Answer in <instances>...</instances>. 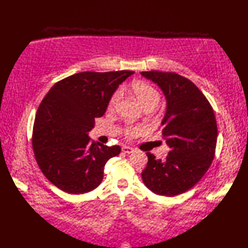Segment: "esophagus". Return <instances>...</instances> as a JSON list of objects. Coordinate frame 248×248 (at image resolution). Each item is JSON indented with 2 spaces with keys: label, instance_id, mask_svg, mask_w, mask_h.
<instances>
[{
  "label": "esophagus",
  "instance_id": "obj_1",
  "mask_svg": "<svg viewBox=\"0 0 248 248\" xmlns=\"http://www.w3.org/2000/svg\"><path fill=\"white\" fill-rule=\"evenodd\" d=\"M121 150H123V152H124V154H132L134 151L132 147H129V146H123L121 147Z\"/></svg>",
  "mask_w": 248,
  "mask_h": 248
}]
</instances>
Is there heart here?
I'll use <instances>...</instances> for the list:
<instances>
[{
  "instance_id": "b5f03b06",
  "label": "heart",
  "mask_w": 248,
  "mask_h": 248,
  "mask_svg": "<svg viewBox=\"0 0 248 248\" xmlns=\"http://www.w3.org/2000/svg\"><path fill=\"white\" fill-rule=\"evenodd\" d=\"M123 89H129L132 92L135 97L139 99V101L146 109H152L155 108L157 104L161 101V93L157 89L152 86L151 84L147 83L145 81H133L132 83L128 84V85L123 86ZM121 98V89H116L109 97L108 100V108H114L116 104L119 102ZM140 133V130L138 128H127L124 131V134L132 138V136L138 135Z\"/></svg>"
}]
</instances>
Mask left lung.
<instances>
[{
  "instance_id": "obj_1",
  "label": "left lung",
  "mask_w": 248,
  "mask_h": 248,
  "mask_svg": "<svg viewBox=\"0 0 248 248\" xmlns=\"http://www.w3.org/2000/svg\"><path fill=\"white\" fill-rule=\"evenodd\" d=\"M141 75L156 83L167 99L162 134L170 148L165 160L147 152L148 163L141 179L155 194L176 196L192 188L212 164L217 140L214 110L186 78L155 70Z\"/></svg>"
}]
</instances>
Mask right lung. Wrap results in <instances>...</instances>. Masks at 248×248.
I'll use <instances>...</instances> for the list:
<instances>
[{"label": "right lung", "mask_w": 248, "mask_h": 248, "mask_svg": "<svg viewBox=\"0 0 248 248\" xmlns=\"http://www.w3.org/2000/svg\"><path fill=\"white\" fill-rule=\"evenodd\" d=\"M133 73H76L55 83L46 94L36 113L31 146L37 164L56 187L84 194L101 183L105 164L121 148L94 143L87 132L105 113L119 84Z\"/></svg>", "instance_id": "right-lung-1"}]
</instances>
